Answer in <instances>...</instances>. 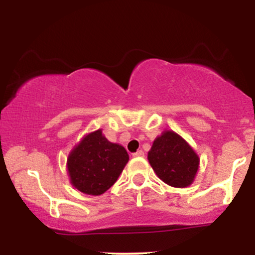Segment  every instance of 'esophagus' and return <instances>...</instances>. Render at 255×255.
I'll use <instances>...</instances> for the list:
<instances>
[{"label":"esophagus","instance_id":"obj_1","mask_svg":"<svg viewBox=\"0 0 255 255\" xmlns=\"http://www.w3.org/2000/svg\"><path fill=\"white\" fill-rule=\"evenodd\" d=\"M144 151L142 150H139V151H136L135 153H133V157H144Z\"/></svg>","mask_w":255,"mask_h":255}]
</instances>
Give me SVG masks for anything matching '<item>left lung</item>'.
I'll return each instance as SVG.
<instances>
[{
	"label": "left lung",
	"instance_id": "left-lung-1",
	"mask_svg": "<svg viewBox=\"0 0 255 255\" xmlns=\"http://www.w3.org/2000/svg\"><path fill=\"white\" fill-rule=\"evenodd\" d=\"M147 159L157 176L176 188L191 186L200 163L192 146L172 130H164L154 139Z\"/></svg>",
	"mask_w": 255,
	"mask_h": 255
}]
</instances>
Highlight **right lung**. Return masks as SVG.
Masks as SVG:
<instances>
[{
	"label": "right lung",
	"instance_id": "1",
	"mask_svg": "<svg viewBox=\"0 0 255 255\" xmlns=\"http://www.w3.org/2000/svg\"><path fill=\"white\" fill-rule=\"evenodd\" d=\"M129 160L122 145L110 142L102 129L86 134L67 158L72 186L84 194L101 195L118 181Z\"/></svg>",
	"mask_w": 255,
	"mask_h": 255
}]
</instances>
